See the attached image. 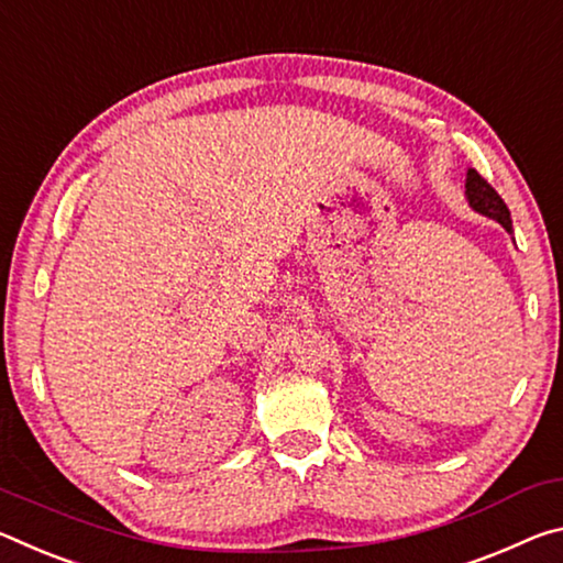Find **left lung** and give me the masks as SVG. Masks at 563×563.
I'll return each mask as SVG.
<instances>
[{
  "label": "left lung",
  "instance_id": "1",
  "mask_svg": "<svg viewBox=\"0 0 563 563\" xmlns=\"http://www.w3.org/2000/svg\"><path fill=\"white\" fill-rule=\"evenodd\" d=\"M466 199H468V207L478 211V214L496 219L506 232H511L509 207L504 205V199L496 195V189L476 169L466 172Z\"/></svg>",
  "mask_w": 563,
  "mask_h": 563
}]
</instances>
